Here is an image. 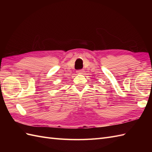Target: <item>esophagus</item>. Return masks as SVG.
Here are the masks:
<instances>
[{
	"instance_id": "esophagus-1",
	"label": "esophagus",
	"mask_w": 152,
	"mask_h": 152,
	"mask_svg": "<svg viewBox=\"0 0 152 152\" xmlns=\"http://www.w3.org/2000/svg\"><path fill=\"white\" fill-rule=\"evenodd\" d=\"M83 72H84V70H83V69H80V70H78L76 71V72L78 74H83Z\"/></svg>"
}]
</instances>
